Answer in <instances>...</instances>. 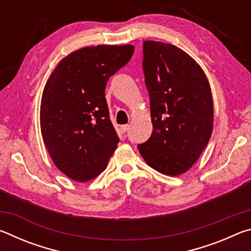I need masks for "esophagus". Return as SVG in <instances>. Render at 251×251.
Masks as SVG:
<instances>
[{"label":"esophagus","mask_w":251,"mask_h":251,"mask_svg":"<svg viewBox=\"0 0 251 251\" xmlns=\"http://www.w3.org/2000/svg\"><path fill=\"white\" fill-rule=\"evenodd\" d=\"M128 128H129V125H122L121 126V130H122V133H126L127 130H128Z\"/></svg>","instance_id":"1"}]
</instances>
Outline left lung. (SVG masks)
<instances>
[{"label": "left lung", "mask_w": 251, "mask_h": 251, "mask_svg": "<svg viewBox=\"0 0 251 251\" xmlns=\"http://www.w3.org/2000/svg\"><path fill=\"white\" fill-rule=\"evenodd\" d=\"M143 71L151 100L152 133L138 151L164 175L186 173L209 142L214 124L210 86L184 50L155 41L143 43Z\"/></svg>", "instance_id": "obj_1"}]
</instances>
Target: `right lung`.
Instances as JSON below:
<instances>
[{
  "instance_id": "1",
  "label": "right lung",
  "mask_w": 251,
  "mask_h": 251,
  "mask_svg": "<svg viewBox=\"0 0 251 251\" xmlns=\"http://www.w3.org/2000/svg\"><path fill=\"white\" fill-rule=\"evenodd\" d=\"M131 45H99L71 53L46 82L41 131L55 166L76 181L104 171L120 138L110 122L105 88L133 56Z\"/></svg>"
}]
</instances>
